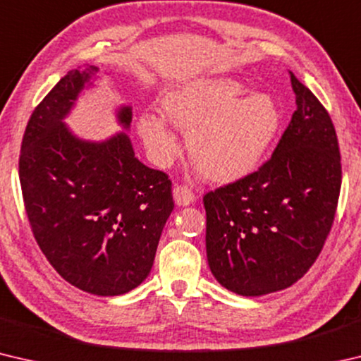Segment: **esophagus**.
<instances>
[{
  "mask_svg": "<svg viewBox=\"0 0 361 361\" xmlns=\"http://www.w3.org/2000/svg\"><path fill=\"white\" fill-rule=\"evenodd\" d=\"M173 199H175L176 205L186 207V205L194 202V194H192V191L188 186L176 185L173 188Z\"/></svg>",
  "mask_w": 361,
  "mask_h": 361,
  "instance_id": "34e87169",
  "label": "esophagus"
}]
</instances>
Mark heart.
I'll use <instances>...</instances> for the list:
<instances>
[{
  "instance_id": "heart-1",
  "label": "heart",
  "mask_w": 361,
  "mask_h": 361,
  "mask_svg": "<svg viewBox=\"0 0 361 361\" xmlns=\"http://www.w3.org/2000/svg\"><path fill=\"white\" fill-rule=\"evenodd\" d=\"M243 90L231 78H199L159 99V113L186 133L194 167L207 180L243 178L259 166L276 142L280 129L276 100L264 92L239 97ZM163 121L145 116L137 124L138 135L157 166H169L181 152L178 138Z\"/></svg>"
}]
</instances>
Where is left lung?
I'll return each mask as SVG.
<instances>
[{"label": "left lung", "instance_id": "8db88e82", "mask_svg": "<svg viewBox=\"0 0 361 361\" xmlns=\"http://www.w3.org/2000/svg\"><path fill=\"white\" fill-rule=\"evenodd\" d=\"M296 111L267 162L204 195L207 259L224 288L262 296L298 282L320 255L341 191L325 106L290 73Z\"/></svg>", "mask_w": 361, "mask_h": 361}]
</instances>
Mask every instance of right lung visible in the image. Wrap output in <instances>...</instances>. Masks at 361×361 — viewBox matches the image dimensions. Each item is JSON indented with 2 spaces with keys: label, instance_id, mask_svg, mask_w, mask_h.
<instances>
[{
  "label": "right lung",
  "instance_id": "right-lung-1",
  "mask_svg": "<svg viewBox=\"0 0 361 361\" xmlns=\"http://www.w3.org/2000/svg\"><path fill=\"white\" fill-rule=\"evenodd\" d=\"M97 73L94 65L68 71L35 108L19 178L33 235L52 267L85 293L118 296L148 277L173 210L172 181L138 161L127 133L89 142L65 126ZM116 116L129 129L132 108Z\"/></svg>",
  "mask_w": 361,
  "mask_h": 361
}]
</instances>
